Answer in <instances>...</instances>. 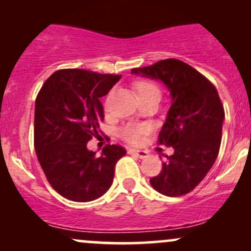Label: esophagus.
Masks as SVG:
<instances>
[{"label":"esophagus","instance_id":"1","mask_svg":"<svg viewBox=\"0 0 251 251\" xmlns=\"http://www.w3.org/2000/svg\"><path fill=\"white\" fill-rule=\"evenodd\" d=\"M128 153L134 155V157L137 158H140V159H145V158H148L149 155V153L146 151H143V150H134V149L128 150Z\"/></svg>","mask_w":251,"mask_h":251}]
</instances>
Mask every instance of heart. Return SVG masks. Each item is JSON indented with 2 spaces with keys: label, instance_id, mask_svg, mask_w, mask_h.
I'll list each match as a JSON object with an SVG mask.
<instances>
[{
  "label": "heart",
  "instance_id": "b5f03b06",
  "mask_svg": "<svg viewBox=\"0 0 251 251\" xmlns=\"http://www.w3.org/2000/svg\"><path fill=\"white\" fill-rule=\"evenodd\" d=\"M135 88H137L138 96H148V94L151 93H158L159 94V89H158L157 86L154 85L153 82L150 81H142L138 82L135 85ZM148 131V127L144 125H127L125 126L122 131H120V134L125 140H127L128 143L132 144H138L142 140L143 134Z\"/></svg>",
  "mask_w": 251,
  "mask_h": 251
}]
</instances>
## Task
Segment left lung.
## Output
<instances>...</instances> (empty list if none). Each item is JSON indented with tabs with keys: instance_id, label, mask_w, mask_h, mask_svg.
<instances>
[{
	"instance_id": "obj_1",
	"label": "left lung",
	"mask_w": 251,
	"mask_h": 251,
	"mask_svg": "<svg viewBox=\"0 0 251 251\" xmlns=\"http://www.w3.org/2000/svg\"><path fill=\"white\" fill-rule=\"evenodd\" d=\"M131 73L159 80L171 97L159 144L172 146L175 153L166 157L160 174L150 183L169 197L189 194L208 175L220 152L224 108L217 89L200 72L177 59L133 68Z\"/></svg>"
}]
</instances>
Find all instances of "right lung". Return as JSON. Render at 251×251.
Returning <instances> with one entry per match:
<instances>
[{
	"instance_id": "add662e5",
	"label": "right lung",
	"mask_w": 251,
	"mask_h": 251,
	"mask_svg": "<svg viewBox=\"0 0 251 251\" xmlns=\"http://www.w3.org/2000/svg\"><path fill=\"white\" fill-rule=\"evenodd\" d=\"M122 75L60 70L46 80L35 100L34 146L51 188L73 201L98 200L111 188L125 149L107 145L100 155L87 143L103 120L100 98Z\"/></svg>"
}]
</instances>
